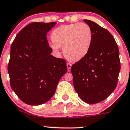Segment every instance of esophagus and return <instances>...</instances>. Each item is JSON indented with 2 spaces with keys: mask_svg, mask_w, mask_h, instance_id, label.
<instances>
[{
  "mask_svg": "<svg viewBox=\"0 0 130 130\" xmlns=\"http://www.w3.org/2000/svg\"><path fill=\"white\" fill-rule=\"evenodd\" d=\"M67 68H68V71H71V64L70 63H67Z\"/></svg>",
  "mask_w": 130,
  "mask_h": 130,
  "instance_id": "obj_1",
  "label": "esophagus"
}]
</instances>
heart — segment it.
Instances as JSON below:
<instances>
[{"label": "heart", "instance_id": "heart-1", "mask_svg": "<svg viewBox=\"0 0 130 130\" xmlns=\"http://www.w3.org/2000/svg\"><path fill=\"white\" fill-rule=\"evenodd\" d=\"M53 43L50 46L54 51L63 48L64 56L71 62H77L85 57L93 42V32L85 23L63 25L52 31Z\"/></svg>", "mask_w": 130, "mask_h": 130}]
</instances>
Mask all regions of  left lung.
I'll list each match as a JSON object with an SVG mask.
<instances>
[{"label":"left lung","mask_w":130,"mask_h":130,"mask_svg":"<svg viewBox=\"0 0 130 130\" xmlns=\"http://www.w3.org/2000/svg\"><path fill=\"white\" fill-rule=\"evenodd\" d=\"M93 42L85 57L72 65L71 71L76 91L88 104L99 103L116 88L120 70L119 51L116 42L107 29L91 20Z\"/></svg>","instance_id":"8db88e82"}]
</instances>
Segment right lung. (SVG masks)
Wrapping results in <instances>:
<instances>
[{
  "mask_svg": "<svg viewBox=\"0 0 130 130\" xmlns=\"http://www.w3.org/2000/svg\"><path fill=\"white\" fill-rule=\"evenodd\" d=\"M56 22H32L15 36L8 65L10 85L25 104H45L55 93L60 78L67 72L66 61L51 53L46 34Z\"/></svg>",
  "mask_w": 130,
  "mask_h": 130,
  "instance_id": "1",
  "label": "right lung"
}]
</instances>
